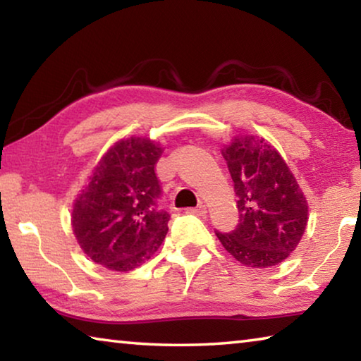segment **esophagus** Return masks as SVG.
Segmentation results:
<instances>
[{
  "label": "esophagus",
  "mask_w": 361,
  "mask_h": 361,
  "mask_svg": "<svg viewBox=\"0 0 361 361\" xmlns=\"http://www.w3.org/2000/svg\"><path fill=\"white\" fill-rule=\"evenodd\" d=\"M188 213H191V215H195V216H205L207 209L205 205H199V207H194V209H188Z\"/></svg>",
  "instance_id": "esophagus-1"
}]
</instances>
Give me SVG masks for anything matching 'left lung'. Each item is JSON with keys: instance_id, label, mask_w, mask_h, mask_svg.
<instances>
[{"instance_id": "1", "label": "left lung", "mask_w": 361, "mask_h": 361, "mask_svg": "<svg viewBox=\"0 0 361 361\" xmlns=\"http://www.w3.org/2000/svg\"><path fill=\"white\" fill-rule=\"evenodd\" d=\"M223 157L234 181L239 223L216 237L226 252L248 267L288 258L307 226V202L277 149L255 137L234 138Z\"/></svg>"}]
</instances>
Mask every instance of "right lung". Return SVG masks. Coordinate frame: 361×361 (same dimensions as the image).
I'll return each mask as SVG.
<instances>
[{"instance_id":"right-lung-1","label":"right lung","mask_w":361,"mask_h":361,"mask_svg":"<svg viewBox=\"0 0 361 361\" xmlns=\"http://www.w3.org/2000/svg\"><path fill=\"white\" fill-rule=\"evenodd\" d=\"M162 148L130 137L108 149L73 205L76 240L90 259L127 272L157 252L169 231V213L159 207L162 189L156 164Z\"/></svg>"}]
</instances>
